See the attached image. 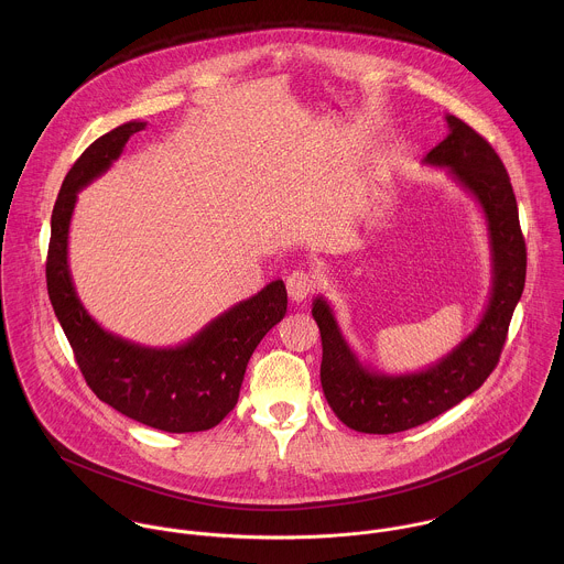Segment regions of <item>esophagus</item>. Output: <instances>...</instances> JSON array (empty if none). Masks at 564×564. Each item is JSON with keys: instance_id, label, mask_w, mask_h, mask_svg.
Returning <instances> with one entry per match:
<instances>
[{"instance_id": "34e87169", "label": "esophagus", "mask_w": 564, "mask_h": 564, "mask_svg": "<svg viewBox=\"0 0 564 564\" xmlns=\"http://www.w3.org/2000/svg\"><path fill=\"white\" fill-rule=\"evenodd\" d=\"M315 286H317V282H315V278L308 273V271H304V269H297V271H293L289 278H286V291H289V297L293 300V302H304L313 291H315Z\"/></svg>"}]
</instances>
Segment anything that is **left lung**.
Wrapping results in <instances>:
<instances>
[{"mask_svg": "<svg viewBox=\"0 0 564 564\" xmlns=\"http://www.w3.org/2000/svg\"><path fill=\"white\" fill-rule=\"evenodd\" d=\"M449 134L425 156L482 206L492 256V293L482 322L445 358L419 373L387 376L367 369L343 338L329 304L317 297L313 317L322 332L323 395L334 414L365 434L416 427L478 391L499 362L508 325L525 286V239L508 171L471 126L447 115Z\"/></svg>", "mask_w": 564, "mask_h": 564, "instance_id": "left-lung-1", "label": "left lung"}]
</instances>
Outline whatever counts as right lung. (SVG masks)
<instances>
[{
	"instance_id": "add662e5",
	"label": "right lung",
	"mask_w": 564,
	"mask_h": 564,
	"mask_svg": "<svg viewBox=\"0 0 564 564\" xmlns=\"http://www.w3.org/2000/svg\"><path fill=\"white\" fill-rule=\"evenodd\" d=\"M143 121H128L90 143L69 169L52 213L47 293L86 384L101 402L162 432H202L239 402L247 362L262 336L286 315L282 280L239 302L188 343L156 349L106 332L82 306L67 262L78 191L117 161Z\"/></svg>"
}]
</instances>
